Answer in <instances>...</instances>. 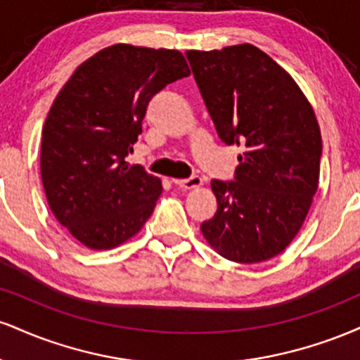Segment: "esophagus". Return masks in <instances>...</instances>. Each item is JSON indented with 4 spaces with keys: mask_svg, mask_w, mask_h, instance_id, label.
<instances>
[{
    "mask_svg": "<svg viewBox=\"0 0 360 360\" xmlns=\"http://www.w3.org/2000/svg\"><path fill=\"white\" fill-rule=\"evenodd\" d=\"M174 183L183 189H194V188H200V186H203V177L191 176V177H188V179H176Z\"/></svg>",
    "mask_w": 360,
    "mask_h": 360,
    "instance_id": "34e87169",
    "label": "esophagus"
}]
</instances>
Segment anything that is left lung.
<instances>
[{
	"mask_svg": "<svg viewBox=\"0 0 360 360\" xmlns=\"http://www.w3.org/2000/svg\"><path fill=\"white\" fill-rule=\"evenodd\" d=\"M186 57L218 137L245 150L233 181H212L218 210L201 232L221 257L269 260L300 232L318 189L315 111L295 79L254 45Z\"/></svg>",
	"mask_w": 360,
	"mask_h": 360,
	"instance_id": "1",
	"label": "left lung"
}]
</instances>
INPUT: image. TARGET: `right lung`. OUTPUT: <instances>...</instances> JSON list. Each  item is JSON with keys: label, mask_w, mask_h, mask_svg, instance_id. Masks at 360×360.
<instances>
[{"label": "right lung", "mask_w": 360, "mask_h": 360, "mask_svg": "<svg viewBox=\"0 0 360 360\" xmlns=\"http://www.w3.org/2000/svg\"><path fill=\"white\" fill-rule=\"evenodd\" d=\"M189 74L179 51L117 44L82 62L53 100L42 128L44 191L57 221L88 249L118 247L154 212L160 179L125 157L152 96Z\"/></svg>", "instance_id": "right-lung-1"}]
</instances>
